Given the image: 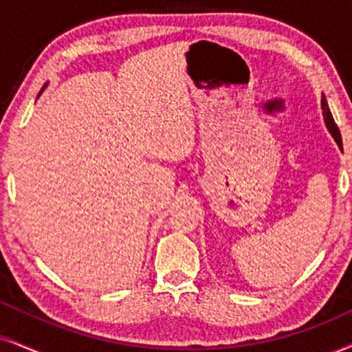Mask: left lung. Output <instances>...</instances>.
<instances>
[{"instance_id": "8db88e82", "label": "left lung", "mask_w": 352, "mask_h": 352, "mask_svg": "<svg viewBox=\"0 0 352 352\" xmlns=\"http://www.w3.org/2000/svg\"><path fill=\"white\" fill-rule=\"evenodd\" d=\"M321 109H323V118H324V122H326V128H328L329 133L334 138V141L338 142V146L342 149V141H341V133L340 129H338L336 122L333 120V114L329 111V107H328V101H326V96H321Z\"/></svg>"}]
</instances>
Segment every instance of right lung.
<instances>
[{
    "label": "right lung",
    "mask_w": 352,
    "mask_h": 352,
    "mask_svg": "<svg viewBox=\"0 0 352 352\" xmlns=\"http://www.w3.org/2000/svg\"><path fill=\"white\" fill-rule=\"evenodd\" d=\"M45 87H47V83H45V85H44V87H42V90L39 91V95H41V93H42V91H44V88H45Z\"/></svg>",
    "instance_id": "right-lung-1"
}]
</instances>
